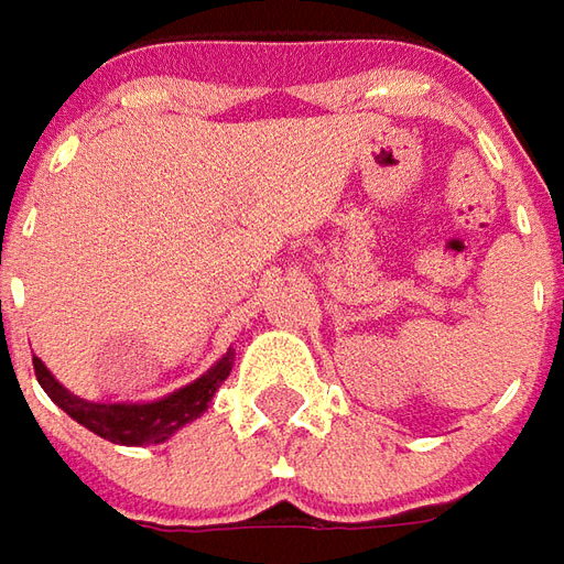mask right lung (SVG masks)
Returning <instances> with one entry per match:
<instances>
[{
  "mask_svg": "<svg viewBox=\"0 0 564 564\" xmlns=\"http://www.w3.org/2000/svg\"><path fill=\"white\" fill-rule=\"evenodd\" d=\"M234 356L237 352L227 349L221 359L193 383H186V387L162 399H152V402H89V399L74 397L36 356H33V371H36V380L50 393L52 402L62 412H68L77 424L93 431L96 437L108 440V443H121V446H149V443H165L184 424L203 415L212 397L218 393V387L230 375Z\"/></svg>",
  "mask_w": 564,
  "mask_h": 564,
  "instance_id": "add662e5",
  "label": "right lung"
}]
</instances>
